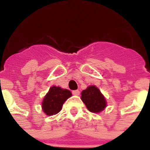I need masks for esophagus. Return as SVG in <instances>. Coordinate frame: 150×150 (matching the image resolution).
Returning <instances> with one entry per match:
<instances>
[{
	"label": "esophagus",
	"instance_id": "34e87169",
	"mask_svg": "<svg viewBox=\"0 0 150 150\" xmlns=\"http://www.w3.org/2000/svg\"><path fill=\"white\" fill-rule=\"evenodd\" d=\"M73 95H79V90H74V91H72Z\"/></svg>",
	"mask_w": 150,
	"mask_h": 150
}]
</instances>
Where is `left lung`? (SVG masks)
Wrapping results in <instances>:
<instances>
[{
	"label": "left lung",
	"instance_id": "8db88e82",
	"mask_svg": "<svg viewBox=\"0 0 150 150\" xmlns=\"http://www.w3.org/2000/svg\"><path fill=\"white\" fill-rule=\"evenodd\" d=\"M81 100L90 112L95 113L101 112L107 107L105 98L95 86H90L82 91Z\"/></svg>",
	"mask_w": 150,
	"mask_h": 150
}]
</instances>
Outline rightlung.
Instances as JSON below:
<instances>
[{
	"mask_svg": "<svg viewBox=\"0 0 150 150\" xmlns=\"http://www.w3.org/2000/svg\"><path fill=\"white\" fill-rule=\"evenodd\" d=\"M72 94L68 89L52 86L42 102V109L47 116L57 114L61 111L63 104Z\"/></svg>",
	"mask_w": 150,
	"mask_h": 150,
	"instance_id": "1",
	"label": "right lung"
}]
</instances>
